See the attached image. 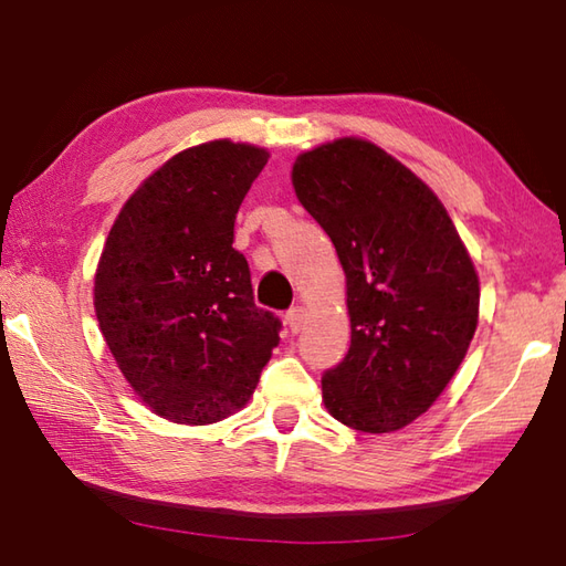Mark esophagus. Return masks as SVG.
Returning <instances> with one entry per match:
<instances>
[{
  "instance_id": "34e87169",
  "label": "esophagus",
  "mask_w": 566,
  "mask_h": 566,
  "mask_svg": "<svg viewBox=\"0 0 566 566\" xmlns=\"http://www.w3.org/2000/svg\"><path fill=\"white\" fill-rule=\"evenodd\" d=\"M304 317H306L304 306H292V310L284 314V324H286V327H290V332H292V334H296V332L302 329Z\"/></svg>"
}]
</instances>
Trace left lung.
<instances>
[{
  "instance_id": "left-lung-1",
  "label": "left lung",
  "mask_w": 566,
  "mask_h": 566,
  "mask_svg": "<svg viewBox=\"0 0 566 566\" xmlns=\"http://www.w3.org/2000/svg\"><path fill=\"white\" fill-rule=\"evenodd\" d=\"M292 181L347 274L352 344L322 375L324 405L359 432H395L434 405L464 359L474 264L434 191L371 142L304 151Z\"/></svg>"
}]
</instances>
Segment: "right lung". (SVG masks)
<instances>
[{
	"instance_id": "right-lung-1",
	"label": "right lung",
	"mask_w": 566,
	"mask_h": 566,
	"mask_svg": "<svg viewBox=\"0 0 566 566\" xmlns=\"http://www.w3.org/2000/svg\"><path fill=\"white\" fill-rule=\"evenodd\" d=\"M266 151L229 139L179 151L114 222L94 276V310L132 389L179 424L242 409L280 344L232 247L234 219Z\"/></svg>"
}]
</instances>
